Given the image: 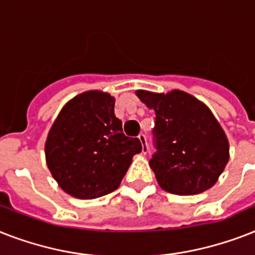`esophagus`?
<instances>
[{
  "instance_id": "esophagus-1",
  "label": "esophagus",
  "mask_w": 255,
  "mask_h": 255,
  "mask_svg": "<svg viewBox=\"0 0 255 255\" xmlns=\"http://www.w3.org/2000/svg\"><path fill=\"white\" fill-rule=\"evenodd\" d=\"M137 137H138V140H140V142H141V146H142L141 152L144 153V154H146V153H148V150H149L148 141H146V136L144 133H140Z\"/></svg>"
}]
</instances>
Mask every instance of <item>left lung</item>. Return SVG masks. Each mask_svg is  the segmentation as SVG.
<instances>
[{
  "label": "left lung",
  "instance_id": "1",
  "mask_svg": "<svg viewBox=\"0 0 255 255\" xmlns=\"http://www.w3.org/2000/svg\"><path fill=\"white\" fill-rule=\"evenodd\" d=\"M136 95L156 114V152L149 163L158 185L177 195H195L212 187L228 162L229 145L208 107L179 90H137Z\"/></svg>",
  "mask_w": 255,
  "mask_h": 255
}]
</instances>
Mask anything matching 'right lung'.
<instances>
[{
  "label": "right lung",
  "mask_w": 255,
  "mask_h": 255,
  "mask_svg": "<svg viewBox=\"0 0 255 255\" xmlns=\"http://www.w3.org/2000/svg\"><path fill=\"white\" fill-rule=\"evenodd\" d=\"M114 106L107 93L80 94L65 105L49 131L47 165L74 198L95 199L117 190L132 157L141 152L140 140L123 133Z\"/></svg>",
  "instance_id": "1"
}]
</instances>
